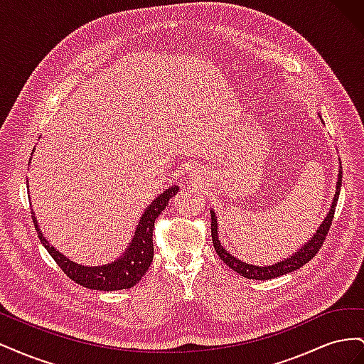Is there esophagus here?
<instances>
[{
    "mask_svg": "<svg viewBox=\"0 0 364 364\" xmlns=\"http://www.w3.org/2000/svg\"><path fill=\"white\" fill-rule=\"evenodd\" d=\"M196 174H197V173H196ZM190 176H191V174H190Z\"/></svg>",
    "mask_w": 364,
    "mask_h": 364,
    "instance_id": "1",
    "label": "esophagus"
}]
</instances>
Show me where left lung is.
Wrapping results in <instances>:
<instances>
[{"label":"left lung","instance_id":"obj_1","mask_svg":"<svg viewBox=\"0 0 364 364\" xmlns=\"http://www.w3.org/2000/svg\"><path fill=\"white\" fill-rule=\"evenodd\" d=\"M340 185H341V167L338 170L337 188H336V194H334V199L331 203V209H329V213L326 214L322 225L318 226V229L316 230L313 238L308 240V243H305L299 250L294 252V255L289 257L284 261L274 262L273 266H264V267L262 266H252V264L243 262L241 259H237L234 255H230V253L222 246V243H220L217 217H215V213L211 209V235H213V245H214L217 255L220 257V259L225 261L226 266H229L234 272H237L238 274H241V277H245L247 279L266 281V279H272V278H278V277H281V274L290 273V272H294L299 267H302L304 264L310 261L318 252V249L322 247L323 241L329 232V228H331V225H333V217H334L337 200H338Z\"/></svg>","mask_w":364,"mask_h":364}]
</instances>
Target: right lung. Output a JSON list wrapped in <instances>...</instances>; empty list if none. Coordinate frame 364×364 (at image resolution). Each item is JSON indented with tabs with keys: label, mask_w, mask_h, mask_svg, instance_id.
<instances>
[{
	"label": "right lung",
	"mask_w": 364,
	"mask_h": 364,
	"mask_svg": "<svg viewBox=\"0 0 364 364\" xmlns=\"http://www.w3.org/2000/svg\"><path fill=\"white\" fill-rule=\"evenodd\" d=\"M178 188L179 186L176 185L170 186L168 190L161 193L156 199L146 208L144 214L141 215L136 225L134 238H132L126 252L121 257H118L114 262H107L103 264V266L87 267L74 261H70L67 257H63L59 250L50 246L47 238L42 235V230L39 229L38 220L33 211L31 218L33 223H35V229L42 246L48 250L51 258L58 262V266L70 279L91 290H124L134 287L149 270L153 259V228H155V220L164 211L165 206L168 205L171 197L178 193Z\"/></svg>",
	"instance_id": "1"
}]
</instances>
